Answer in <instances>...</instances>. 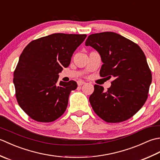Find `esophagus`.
I'll use <instances>...</instances> for the list:
<instances>
[{
	"label": "esophagus",
	"mask_w": 160,
	"mask_h": 160,
	"mask_svg": "<svg viewBox=\"0 0 160 160\" xmlns=\"http://www.w3.org/2000/svg\"><path fill=\"white\" fill-rule=\"evenodd\" d=\"M85 84V82H84V81H82V80H79L78 81V86H82L83 85V84Z\"/></svg>",
	"instance_id": "esophagus-1"
}]
</instances>
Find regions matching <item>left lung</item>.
Segmentation results:
<instances>
[{
  "label": "left lung",
  "instance_id": "obj_1",
  "mask_svg": "<svg viewBox=\"0 0 160 160\" xmlns=\"http://www.w3.org/2000/svg\"><path fill=\"white\" fill-rule=\"evenodd\" d=\"M85 45L100 53L103 62L100 76L114 78L107 91L102 86L94 85L89 97L94 112L109 123L127 120L147 101L152 81L143 51L136 43L109 32L91 34Z\"/></svg>",
  "mask_w": 160,
  "mask_h": 160
}]
</instances>
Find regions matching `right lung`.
<instances>
[{
	"label": "right lung",
	"mask_w": 160,
	"mask_h": 160,
	"mask_svg": "<svg viewBox=\"0 0 160 160\" xmlns=\"http://www.w3.org/2000/svg\"><path fill=\"white\" fill-rule=\"evenodd\" d=\"M86 34L53 33L33 40L22 51L13 72L16 98L20 108L39 122L55 121L66 111L76 82L58 80L63 67Z\"/></svg>",
	"instance_id": "add662e5"
}]
</instances>
